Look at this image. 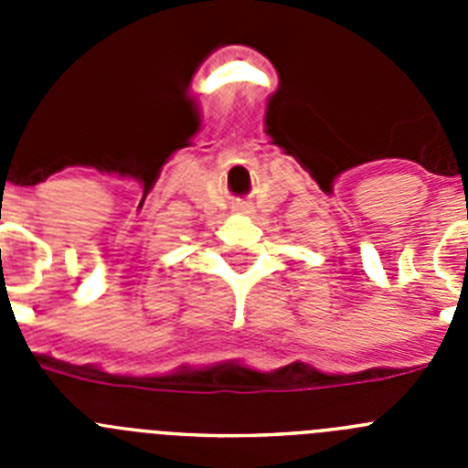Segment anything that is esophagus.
<instances>
[{
    "label": "esophagus",
    "instance_id": "obj_1",
    "mask_svg": "<svg viewBox=\"0 0 468 468\" xmlns=\"http://www.w3.org/2000/svg\"><path fill=\"white\" fill-rule=\"evenodd\" d=\"M241 210H246V208H241ZM246 213H248V210H246Z\"/></svg>",
    "mask_w": 468,
    "mask_h": 468
}]
</instances>
